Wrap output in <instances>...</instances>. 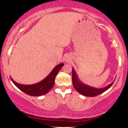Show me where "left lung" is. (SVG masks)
<instances>
[{
    "mask_svg": "<svg viewBox=\"0 0 128 128\" xmlns=\"http://www.w3.org/2000/svg\"><path fill=\"white\" fill-rule=\"evenodd\" d=\"M114 80L112 82H111L110 84L108 85V86H105V87L102 88H96L90 86L82 82L79 79L74 69L72 68L73 86L79 93H80V94L83 95L84 96L94 97L100 94L105 92V91H106L107 90L109 89L112 86Z\"/></svg>",
    "mask_w": 128,
    "mask_h": 128,
    "instance_id": "8db88e82",
    "label": "left lung"
}]
</instances>
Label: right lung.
Masks as SVG:
<instances>
[{"label": "right lung", "instance_id": "1", "mask_svg": "<svg viewBox=\"0 0 128 128\" xmlns=\"http://www.w3.org/2000/svg\"><path fill=\"white\" fill-rule=\"evenodd\" d=\"M64 66L63 63L57 65L53 69L50 73L39 82L32 85H23L16 82L11 78V80L14 85L20 90L27 94L32 96H40L44 95L52 89L55 84V79L58 72Z\"/></svg>", "mask_w": 128, "mask_h": 128}]
</instances>
